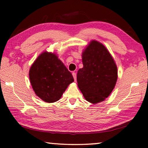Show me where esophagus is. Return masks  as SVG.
I'll return each mask as SVG.
<instances>
[{"label":"esophagus","instance_id":"esophagus-1","mask_svg":"<svg viewBox=\"0 0 148 148\" xmlns=\"http://www.w3.org/2000/svg\"><path fill=\"white\" fill-rule=\"evenodd\" d=\"M72 76H73V77H74V80L76 81V72H72Z\"/></svg>","mask_w":148,"mask_h":148}]
</instances>
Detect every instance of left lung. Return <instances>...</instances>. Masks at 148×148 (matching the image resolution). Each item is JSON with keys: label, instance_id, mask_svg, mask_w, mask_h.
Segmentation results:
<instances>
[{"label": "left lung", "instance_id": "8db88e82", "mask_svg": "<svg viewBox=\"0 0 148 148\" xmlns=\"http://www.w3.org/2000/svg\"><path fill=\"white\" fill-rule=\"evenodd\" d=\"M84 67L77 73V82L87 101L102 102L114 89L117 68L113 57L103 44L92 40L82 53Z\"/></svg>", "mask_w": 148, "mask_h": 148}]
</instances>
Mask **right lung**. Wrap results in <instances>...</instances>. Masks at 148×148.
Instances as JSON below:
<instances>
[{"instance_id":"1","label":"right lung","mask_w":148,"mask_h":148,"mask_svg":"<svg viewBox=\"0 0 148 148\" xmlns=\"http://www.w3.org/2000/svg\"><path fill=\"white\" fill-rule=\"evenodd\" d=\"M29 79L35 94L48 103L59 101L74 82L71 72L57 55L47 51L42 53L32 64Z\"/></svg>"}]
</instances>
